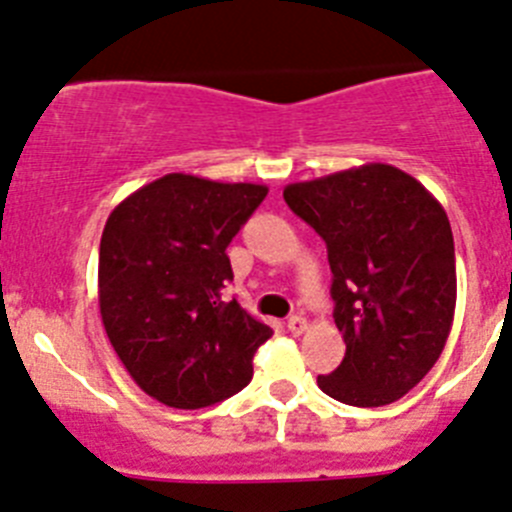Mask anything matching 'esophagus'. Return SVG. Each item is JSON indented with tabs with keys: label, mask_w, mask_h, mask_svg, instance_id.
I'll return each instance as SVG.
<instances>
[{
	"label": "esophagus",
	"mask_w": 512,
	"mask_h": 512,
	"mask_svg": "<svg viewBox=\"0 0 512 512\" xmlns=\"http://www.w3.org/2000/svg\"><path fill=\"white\" fill-rule=\"evenodd\" d=\"M288 332H291V335H301V332H306V317H301V314L288 317Z\"/></svg>",
	"instance_id": "obj_1"
}]
</instances>
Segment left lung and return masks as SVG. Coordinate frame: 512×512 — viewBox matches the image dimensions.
Listing matches in <instances>:
<instances>
[{"label": "left lung", "mask_w": 512, "mask_h": 512, "mask_svg": "<svg viewBox=\"0 0 512 512\" xmlns=\"http://www.w3.org/2000/svg\"><path fill=\"white\" fill-rule=\"evenodd\" d=\"M288 208L327 244L345 358L317 384L353 407L397 402L435 366L456 309V257L443 206L391 164L293 182Z\"/></svg>", "instance_id": "1"}]
</instances>
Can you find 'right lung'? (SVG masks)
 <instances>
[{
	"label": "right lung",
	"mask_w": 512,
	"mask_h": 512,
	"mask_svg": "<svg viewBox=\"0 0 512 512\" xmlns=\"http://www.w3.org/2000/svg\"><path fill=\"white\" fill-rule=\"evenodd\" d=\"M268 188L172 172L108 216L97 293L110 345L131 379L157 402L201 410L252 379L268 324L221 301L234 278L226 247Z\"/></svg>",
	"instance_id": "1"
}]
</instances>
